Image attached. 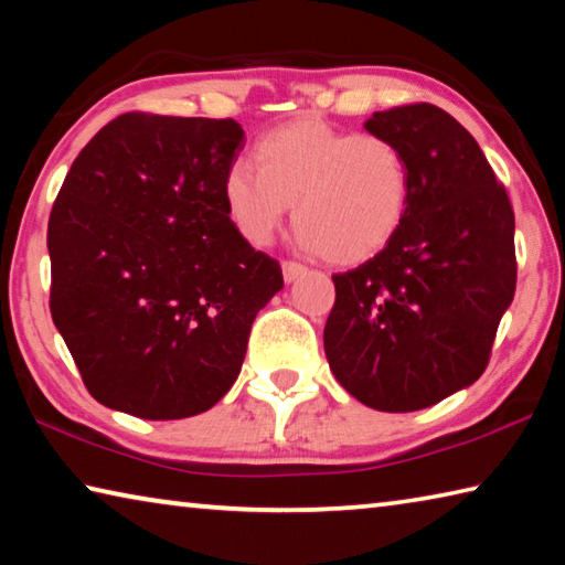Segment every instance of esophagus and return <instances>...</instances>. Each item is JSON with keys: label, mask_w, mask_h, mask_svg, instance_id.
I'll list each match as a JSON object with an SVG mask.
<instances>
[{"label": "esophagus", "mask_w": 565, "mask_h": 565, "mask_svg": "<svg viewBox=\"0 0 565 565\" xmlns=\"http://www.w3.org/2000/svg\"><path fill=\"white\" fill-rule=\"evenodd\" d=\"M281 271H284V281L291 284L296 279H301V276L306 274V266L299 264V262H284L281 264Z\"/></svg>", "instance_id": "obj_1"}]
</instances>
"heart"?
Wrapping results in <instances>:
<instances>
[{
  "label": "heart",
  "mask_w": 565,
  "mask_h": 565,
  "mask_svg": "<svg viewBox=\"0 0 565 565\" xmlns=\"http://www.w3.org/2000/svg\"><path fill=\"white\" fill-rule=\"evenodd\" d=\"M254 161H236L222 179L228 222L248 244H271L291 204L299 244L343 266L381 254L404 226L411 174L384 137L296 119L264 134Z\"/></svg>",
  "instance_id": "heart-1"
}]
</instances>
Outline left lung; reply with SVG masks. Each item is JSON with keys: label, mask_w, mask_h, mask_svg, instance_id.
<instances>
[{"label": "left lung", "mask_w": 565, "mask_h": 565, "mask_svg": "<svg viewBox=\"0 0 565 565\" xmlns=\"http://www.w3.org/2000/svg\"><path fill=\"white\" fill-rule=\"evenodd\" d=\"M363 127L404 151L411 202L384 252L333 276L323 351L353 398L406 414L486 371L515 294V218L481 147L448 111L406 104Z\"/></svg>", "instance_id": "obj_1"}]
</instances>
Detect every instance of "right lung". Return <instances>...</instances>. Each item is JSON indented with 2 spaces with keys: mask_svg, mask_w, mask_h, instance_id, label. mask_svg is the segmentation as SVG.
<instances>
[{
  "mask_svg": "<svg viewBox=\"0 0 565 565\" xmlns=\"http://www.w3.org/2000/svg\"><path fill=\"white\" fill-rule=\"evenodd\" d=\"M234 119L121 114L79 151L52 206L54 327L99 404L149 420L212 408L242 371L281 266L228 222Z\"/></svg>",
  "mask_w": 565,
  "mask_h": 565,
  "instance_id": "right-lung-1",
  "label": "right lung"
}]
</instances>
